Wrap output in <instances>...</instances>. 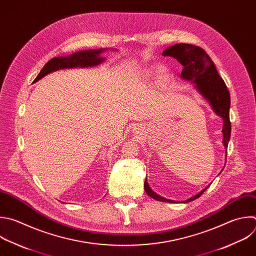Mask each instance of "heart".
I'll use <instances>...</instances> for the list:
<instances>
[{
	"mask_svg": "<svg viewBox=\"0 0 256 256\" xmlns=\"http://www.w3.org/2000/svg\"><path fill=\"white\" fill-rule=\"evenodd\" d=\"M158 74H160L162 77H164V76L166 75V70H164V69H162H162H160V70H158Z\"/></svg>",
	"mask_w": 256,
	"mask_h": 256,
	"instance_id": "1",
	"label": "heart"
}]
</instances>
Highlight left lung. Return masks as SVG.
Wrapping results in <instances>:
<instances>
[{
  "label": "left lung",
  "instance_id": "left-lung-1",
  "mask_svg": "<svg viewBox=\"0 0 256 256\" xmlns=\"http://www.w3.org/2000/svg\"><path fill=\"white\" fill-rule=\"evenodd\" d=\"M162 55L174 57L183 65L181 77L193 81L196 84L197 90L210 102L215 114L222 118L223 144L227 154V146L231 134V122L229 118L230 94L226 88L224 80L218 74L212 59L201 47L186 43L175 44L170 48H166L162 52ZM144 187L146 193L152 199L160 202L174 203L172 200H168L156 195L150 188L146 179L144 180ZM208 187L203 189L199 194L186 200L185 203L199 198Z\"/></svg>",
  "mask_w": 256,
  "mask_h": 256
}]
</instances>
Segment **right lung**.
I'll use <instances>...</instances> for the list:
<instances>
[{
	"mask_svg": "<svg viewBox=\"0 0 256 256\" xmlns=\"http://www.w3.org/2000/svg\"><path fill=\"white\" fill-rule=\"evenodd\" d=\"M102 52V49L81 51L74 53L66 57H56L49 60L45 66L42 68L40 73L37 75L34 81L40 80L45 75L49 74L52 71L62 69V68H72V67H88L96 66L102 63L104 59L100 57V54Z\"/></svg>",
	"mask_w": 256,
	"mask_h": 256,
	"instance_id": "1",
	"label": "right lung"
}]
</instances>
